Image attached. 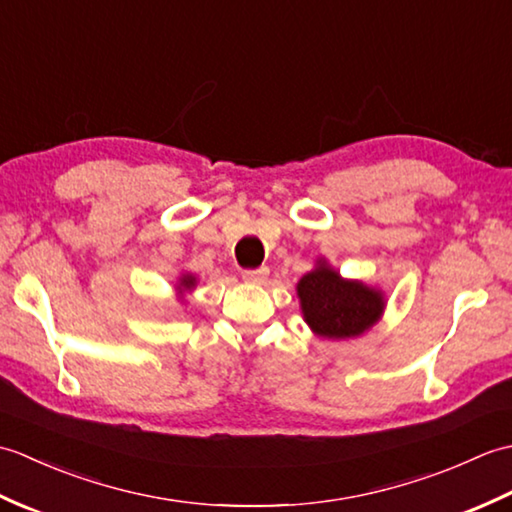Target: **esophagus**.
Returning a JSON list of instances; mask_svg holds the SVG:
<instances>
[{
  "label": "esophagus",
  "mask_w": 512,
  "mask_h": 512,
  "mask_svg": "<svg viewBox=\"0 0 512 512\" xmlns=\"http://www.w3.org/2000/svg\"><path fill=\"white\" fill-rule=\"evenodd\" d=\"M268 266H262V268H255V270H244L242 273V279L248 281V284H264V281L268 279Z\"/></svg>",
  "instance_id": "1"
}]
</instances>
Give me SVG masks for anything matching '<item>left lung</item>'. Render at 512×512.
I'll return each mask as SVG.
<instances>
[{
    "label": "left lung",
    "instance_id": "1",
    "mask_svg": "<svg viewBox=\"0 0 512 512\" xmlns=\"http://www.w3.org/2000/svg\"><path fill=\"white\" fill-rule=\"evenodd\" d=\"M297 295L303 319L323 339L361 336L385 310L383 292L363 281L343 279L325 259H319L317 268L299 279Z\"/></svg>",
    "mask_w": 512,
    "mask_h": 512
}]
</instances>
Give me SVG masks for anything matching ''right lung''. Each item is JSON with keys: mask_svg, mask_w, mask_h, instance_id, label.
I'll use <instances>...</instances> for the list:
<instances>
[{"mask_svg": "<svg viewBox=\"0 0 512 512\" xmlns=\"http://www.w3.org/2000/svg\"><path fill=\"white\" fill-rule=\"evenodd\" d=\"M195 288V277L193 275H182L180 281H178V290L184 292V290H193Z\"/></svg>", "mask_w": 512, "mask_h": 512, "instance_id": "1", "label": "right lung"}]
</instances>
